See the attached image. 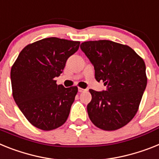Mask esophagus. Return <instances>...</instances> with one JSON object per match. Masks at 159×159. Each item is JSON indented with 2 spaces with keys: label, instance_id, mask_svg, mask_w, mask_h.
<instances>
[{
  "label": "esophagus",
  "instance_id": "1",
  "mask_svg": "<svg viewBox=\"0 0 159 159\" xmlns=\"http://www.w3.org/2000/svg\"><path fill=\"white\" fill-rule=\"evenodd\" d=\"M86 90H85V89H82V88H78V92H80V93H82V92H84L86 91Z\"/></svg>",
  "mask_w": 159,
  "mask_h": 159
}]
</instances>
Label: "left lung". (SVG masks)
I'll use <instances>...</instances> for the list:
<instances>
[{
	"instance_id": "left-lung-1",
	"label": "left lung",
	"mask_w": 159,
	"mask_h": 159,
	"mask_svg": "<svg viewBox=\"0 0 159 159\" xmlns=\"http://www.w3.org/2000/svg\"><path fill=\"white\" fill-rule=\"evenodd\" d=\"M80 48L94 65L95 79L107 86L102 91L89 90L90 120L107 131L124 127L137 112L146 87L143 59L130 47L110 40L87 41Z\"/></svg>"
}]
</instances>
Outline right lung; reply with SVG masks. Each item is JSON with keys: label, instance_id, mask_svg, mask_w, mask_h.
I'll return each mask as SVG.
<instances>
[{"label": "right lung", "instance_id": "obj_1", "mask_svg": "<svg viewBox=\"0 0 159 159\" xmlns=\"http://www.w3.org/2000/svg\"><path fill=\"white\" fill-rule=\"evenodd\" d=\"M79 45L78 41L56 37L43 39L25 47L12 66L13 97L34 127L49 131L67 120L77 87L57 85L54 78Z\"/></svg>", "mask_w": 159, "mask_h": 159}]
</instances>
